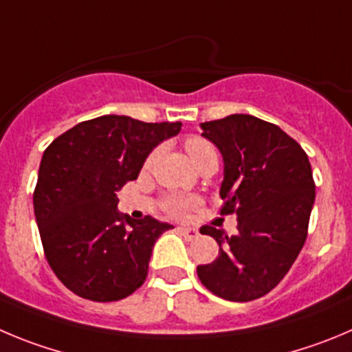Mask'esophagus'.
Here are the masks:
<instances>
[{
    "mask_svg": "<svg viewBox=\"0 0 352 352\" xmlns=\"http://www.w3.org/2000/svg\"><path fill=\"white\" fill-rule=\"evenodd\" d=\"M179 232L184 238L189 239V241H192V239H196L199 236V231L195 228H179Z\"/></svg>",
    "mask_w": 352,
    "mask_h": 352,
    "instance_id": "esophagus-1",
    "label": "esophagus"
}]
</instances>
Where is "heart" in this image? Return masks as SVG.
<instances>
[{
    "instance_id": "b5f03b06",
    "label": "heart",
    "mask_w": 352,
    "mask_h": 352,
    "mask_svg": "<svg viewBox=\"0 0 352 352\" xmlns=\"http://www.w3.org/2000/svg\"><path fill=\"white\" fill-rule=\"evenodd\" d=\"M186 151L187 154H189V157H191L192 161H196L201 154L213 151V147L210 146V142H206L205 139H201V137H189V139L186 140ZM153 157L154 154H151L149 160H147V165L153 161ZM195 206L196 198H192V196H168V198L165 199V210L173 217L186 215V213L191 208H195Z\"/></svg>"
}]
</instances>
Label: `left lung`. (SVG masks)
<instances>
[{
  "instance_id": "obj_1",
  "label": "left lung",
  "mask_w": 352,
  "mask_h": 352,
  "mask_svg": "<svg viewBox=\"0 0 352 352\" xmlns=\"http://www.w3.org/2000/svg\"><path fill=\"white\" fill-rule=\"evenodd\" d=\"M201 135L224 160L222 215H238V232L203 226L219 257L198 265V278L217 297L248 302L280 283L300 254L314 205L305 151L280 126L250 114L201 123Z\"/></svg>"
}]
</instances>
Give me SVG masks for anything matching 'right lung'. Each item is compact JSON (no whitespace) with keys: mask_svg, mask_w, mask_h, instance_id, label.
<instances>
[{"mask_svg":"<svg viewBox=\"0 0 352 352\" xmlns=\"http://www.w3.org/2000/svg\"><path fill=\"white\" fill-rule=\"evenodd\" d=\"M180 126L106 114L81 121L45 149L34 215L48 264L72 294L114 302L142 287L154 243L173 226L123 215L116 192Z\"/></svg>","mask_w":352,"mask_h":352,"instance_id":"obj_1","label":"right lung"}]
</instances>
